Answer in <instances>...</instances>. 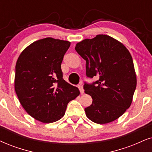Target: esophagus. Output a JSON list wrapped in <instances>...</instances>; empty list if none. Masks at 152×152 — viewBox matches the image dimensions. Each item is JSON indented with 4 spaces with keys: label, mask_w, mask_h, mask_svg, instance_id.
Here are the masks:
<instances>
[{
    "label": "esophagus",
    "mask_w": 152,
    "mask_h": 152,
    "mask_svg": "<svg viewBox=\"0 0 152 152\" xmlns=\"http://www.w3.org/2000/svg\"><path fill=\"white\" fill-rule=\"evenodd\" d=\"M78 89H79V90H80V93L81 94H83L84 93V90H83V85H82V83H80L79 85L78 86Z\"/></svg>",
    "instance_id": "1"
}]
</instances>
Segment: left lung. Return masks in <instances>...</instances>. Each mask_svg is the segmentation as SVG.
I'll use <instances>...</instances> for the list:
<instances>
[{
	"instance_id": "8db88e82",
	"label": "left lung",
	"mask_w": 152,
	"mask_h": 152,
	"mask_svg": "<svg viewBox=\"0 0 152 152\" xmlns=\"http://www.w3.org/2000/svg\"><path fill=\"white\" fill-rule=\"evenodd\" d=\"M75 50L86 60V76L98 78L84 84L85 93L93 99L85 108L86 116L99 124L116 120L130 107L137 86L130 52L121 42L103 34L84 39Z\"/></svg>"
}]
</instances>
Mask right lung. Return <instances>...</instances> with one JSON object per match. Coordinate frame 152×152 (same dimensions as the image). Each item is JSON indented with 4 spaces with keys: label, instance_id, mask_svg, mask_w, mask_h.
Returning <instances> with one entry per match:
<instances>
[{
    "label": "right lung",
    "instance_id": "obj_1",
    "mask_svg": "<svg viewBox=\"0 0 152 152\" xmlns=\"http://www.w3.org/2000/svg\"><path fill=\"white\" fill-rule=\"evenodd\" d=\"M71 43L45 38L22 52L15 66V90L25 111L49 124L62 118L67 104L80 94L63 79L61 64Z\"/></svg>",
    "mask_w": 152,
    "mask_h": 152
}]
</instances>
